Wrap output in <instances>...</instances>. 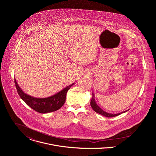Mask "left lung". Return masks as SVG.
I'll return each instance as SVG.
<instances>
[{
  "label": "left lung",
  "instance_id": "8db88e82",
  "mask_svg": "<svg viewBox=\"0 0 156 156\" xmlns=\"http://www.w3.org/2000/svg\"><path fill=\"white\" fill-rule=\"evenodd\" d=\"M93 95H92V98H91V102H90V104H91V107L93 108V109L96 112L105 117H116V116H118L119 115H120L122 113H125L126 112V111L128 110H126V111H123V112H122L120 113H119V114H110V113H108L107 112H105V111H104V110H102L98 104L96 102V101H95V95L93 93H92Z\"/></svg>",
  "mask_w": 156,
  "mask_h": 156
}]
</instances>
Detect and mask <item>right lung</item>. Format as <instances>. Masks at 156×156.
Wrapping results in <instances>:
<instances>
[{
  "label": "right lung",
  "instance_id": "right-lung-1",
  "mask_svg": "<svg viewBox=\"0 0 156 156\" xmlns=\"http://www.w3.org/2000/svg\"><path fill=\"white\" fill-rule=\"evenodd\" d=\"M15 84L20 97L29 107L39 113L47 114L54 112L63 106L67 91L75 83L65 87L58 93L45 98H37L26 94L18 86L15 78Z\"/></svg>",
  "mask_w": 156,
  "mask_h": 156
}]
</instances>
